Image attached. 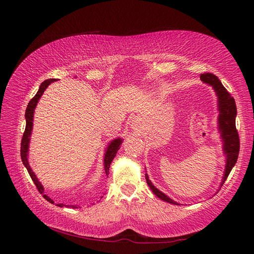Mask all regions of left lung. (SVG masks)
Listing matches in <instances>:
<instances>
[{
  "mask_svg": "<svg viewBox=\"0 0 254 254\" xmlns=\"http://www.w3.org/2000/svg\"><path fill=\"white\" fill-rule=\"evenodd\" d=\"M199 78H201L202 82L212 86L218 98V130L223 139V149L226 155V168L224 172L222 185H220L223 186L226 179H227V177L229 176L231 169L234 168V166L237 163L240 149L239 134L236 128L237 107L235 99L228 93V90L224 87L222 82H220L217 76H215L212 73H203L201 74ZM145 178H146L147 185L149 186L150 190L153 191L156 196H158L160 199H163V201H166L170 204L179 205L176 201H174V199L167 196L166 194L160 192L158 189H156L153 186V183L148 179V176L146 174H145Z\"/></svg>",
  "mask_w": 254,
  "mask_h": 254,
  "instance_id": "left-lung-1",
  "label": "left lung"
}]
</instances>
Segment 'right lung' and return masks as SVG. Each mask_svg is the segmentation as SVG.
Returning a JSON list of instances; mask_svg holds the SVG:
<instances>
[{
  "instance_id": "obj_1",
  "label": "right lung",
  "mask_w": 254,
  "mask_h": 254,
  "mask_svg": "<svg viewBox=\"0 0 254 254\" xmlns=\"http://www.w3.org/2000/svg\"><path fill=\"white\" fill-rule=\"evenodd\" d=\"M57 80L56 78H50V79H47L45 82H42L39 90L37 91V94L35 95V97L32 99H30L28 106L26 108V112H25V118H26V127H25V132L23 134V138H21V144H20V157H21V161H23L24 166L27 168V171H28V174L30 176V178L34 181V183L36 185L38 191L40 192V194H42V196H44L47 201H49L50 203H55L52 201V199L45 194V189L42 187L41 183L38 180V178L36 177L35 172L31 170L29 163H28V148H29V141H30V135H31V131H32V121H34V111H35V108L38 104V100L40 99L41 95L44 94V91L46 90V88L49 86L52 82H55ZM122 144V139L121 138H116L113 139V141L108 145V147L106 149V153L104 156V167H105V171L106 174L108 175V172H109V168H110V164L111 161L113 160V158L116 157V154L119 149H120V145ZM102 197V196H101ZM58 206L63 207V204H57ZM65 206V205H64ZM72 208H75L76 206H74V205H71Z\"/></svg>"
}]
</instances>
